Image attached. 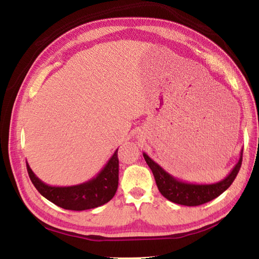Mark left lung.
I'll list each match as a JSON object with an SVG mask.
<instances>
[{"mask_svg":"<svg viewBox=\"0 0 259 259\" xmlns=\"http://www.w3.org/2000/svg\"><path fill=\"white\" fill-rule=\"evenodd\" d=\"M242 150H241L240 159L238 163L234 165L232 171L227 175L223 181L213 184H192L182 182L168 174L165 170L153 161L146 153H143L144 159L150 166L153 175H154L157 188L165 199L174 203L194 207L207 203L209 201L216 199L222 193H224L238 175L242 163Z\"/></svg>","mask_w":259,"mask_h":259,"instance_id":"1","label":"left lung"}]
</instances>
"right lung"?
<instances>
[{"label": "right lung", "instance_id": "obj_1", "mask_svg": "<svg viewBox=\"0 0 259 259\" xmlns=\"http://www.w3.org/2000/svg\"><path fill=\"white\" fill-rule=\"evenodd\" d=\"M119 150V148H117ZM117 150L97 176L74 186H50L36 177L28 163L30 181L40 194L50 202L67 210H88L107 203L115 195L119 185V157Z\"/></svg>", "mask_w": 259, "mask_h": 259}]
</instances>
